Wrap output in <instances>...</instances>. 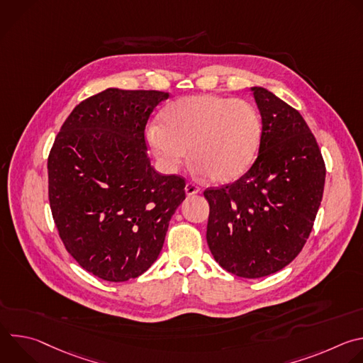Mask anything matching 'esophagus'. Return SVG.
<instances>
[{"label": "esophagus", "mask_w": 363, "mask_h": 363, "mask_svg": "<svg viewBox=\"0 0 363 363\" xmlns=\"http://www.w3.org/2000/svg\"><path fill=\"white\" fill-rule=\"evenodd\" d=\"M201 189H199V186L196 185V184H194V182H186V185H185V192H186V195H194V194H198Z\"/></svg>", "instance_id": "esophagus-1"}]
</instances>
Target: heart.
<instances>
[{
	"instance_id": "b5f03b06",
	"label": "heart",
	"mask_w": 363,
	"mask_h": 363,
	"mask_svg": "<svg viewBox=\"0 0 363 363\" xmlns=\"http://www.w3.org/2000/svg\"><path fill=\"white\" fill-rule=\"evenodd\" d=\"M260 122L248 103L213 94L185 96L162 112L161 126L146 130V140L161 165L177 171L191 160L216 182L241 175L254 158Z\"/></svg>"
}]
</instances>
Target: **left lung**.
I'll return each mask as SVG.
<instances>
[{"label": "left lung", "instance_id": "8db88e82", "mask_svg": "<svg viewBox=\"0 0 363 363\" xmlns=\"http://www.w3.org/2000/svg\"><path fill=\"white\" fill-rule=\"evenodd\" d=\"M262 139L237 181L206 188V242L216 262L245 279L273 274L304 247L323 196L326 167L303 116L263 87H251Z\"/></svg>", "mask_w": 363, "mask_h": 363}]
</instances>
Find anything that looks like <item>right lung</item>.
I'll return each mask as SVG.
<instances>
[{"mask_svg":"<svg viewBox=\"0 0 363 363\" xmlns=\"http://www.w3.org/2000/svg\"><path fill=\"white\" fill-rule=\"evenodd\" d=\"M168 96L103 90L79 103L51 146V216L70 255L101 280L145 273L185 199V179L158 174L146 150L147 119Z\"/></svg>","mask_w":363,"mask_h":363,"instance_id":"1","label":"right lung"}]
</instances>
